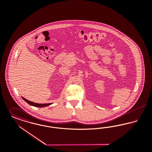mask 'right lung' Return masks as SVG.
Masks as SVG:
<instances>
[{
	"mask_svg": "<svg viewBox=\"0 0 152 152\" xmlns=\"http://www.w3.org/2000/svg\"><path fill=\"white\" fill-rule=\"evenodd\" d=\"M22 99L24 100L25 101H26L28 104H29V105H32V106H34V107H47L48 105H51V104H37V103H35V102H31V101H28V100L24 99V97H22Z\"/></svg>",
	"mask_w": 152,
	"mask_h": 152,
	"instance_id": "obj_1",
	"label": "right lung"
}]
</instances>
